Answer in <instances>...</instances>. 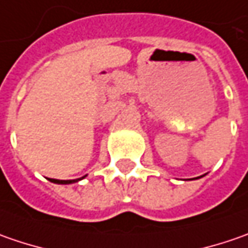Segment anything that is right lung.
<instances>
[{
    "label": "right lung",
    "instance_id": "obj_1",
    "mask_svg": "<svg viewBox=\"0 0 248 248\" xmlns=\"http://www.w3.org/2000/svg\"><path fill=\"white\" fill-rule=\"evenodd\" d=\"M84 178V176H82ZM49 181L51 182H55V184H73V182H77V181H80V179H67V181H62V179H52V178H49Z\"/></svg>",
    "mask_w": 248,
    "mask_h": 248
}]
</instances>
